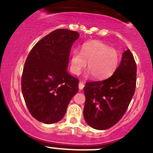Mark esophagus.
<instances>
[{
  "mask_svg": "<svg viewBox=\"0 0 153 153\" xmlns=\"http://www.w3.org/2000/svg\"><path fill=\"white\" fill-rule=\"evenodd\" d=\"M78 87H79L80 90H83V88H84V83H83V82L80 81L79 83V85H78Z\"/></svg>",
  "mask_w": 153,
  "mask_h": 153,
  "instance_id": "34e87169",
  "label": "esophagus"
}]
</instances>
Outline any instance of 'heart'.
Wrapping results in <instances>:
<instances>
[{
  "mask_svg": "<svg viewBox=\"0 0 153 153\" xmlns=\"http://www.w3.org/2000/svg\"><path fill=\"white\" fill-rule=\"evenodd\" d=\"M120 54L115 48L100 41L85 43L80 51L74 50L71 54V71L79 75L86 66L96 79L108 78L116 70Z\"/></svg>",
  "mask_w": 153,
  "mask_h": 153,
  "instance_id": "1",
  "label": "heart"
}]
</instances>
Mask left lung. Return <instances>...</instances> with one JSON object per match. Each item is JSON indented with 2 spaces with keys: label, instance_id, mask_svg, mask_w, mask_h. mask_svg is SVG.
Wrapping results in <instances>:
<instances>
[{
  "label": "left lung",
  "instance_id": "1",
  "mask_svg": "<svg viewBox=\"0 0 153 153\" xmlns=\"http://www.w3.org/2000/svg\"><path fill=\"white\" fill-rule=\"evenodd\" d=\"M137 65L129 49L111 77L100 81L87 82L83 88L85 120L92 128L105 130L115 125L126 111L134 94Z\"/></svg>",
  "mask_w": 153,
  "mask_h": 153
}]
</instances>
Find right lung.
<instances>
[{
  "mask_svg": "<svg viewBox=\"0 0 153 153\" xmlns=\"http://www.w3.org/2000/svg\"><path fill=\"white\" fill-rule=\"evenodd\" d=\"M78 32L58 29L33 46L25 63L22 91L28 110L38 121L56 123L78 91L79 80L68 73L70 49Z\"/></svg>",
  "mask_w": 153,
  "mask_h": 153,
  "instance_id": "add662e5",
  "label": "right lung"
}]
</instances>
